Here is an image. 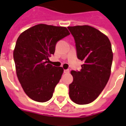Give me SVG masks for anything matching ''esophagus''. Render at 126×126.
<instances>
[{"label": "esophagus", "mask_w": 126, "mask_h": 126, "mask_svg": "<svg viewBox=\"0 0 126 126\" xmlns=\"http://www.w3.org/2000/svg\"><path fill=\"white\" fill-rule=\"evenodd\" d=\"M64 73H69V69H65V70H64Z\"/></svg>", "instance_id": "esophagus-1"}]
</instances>
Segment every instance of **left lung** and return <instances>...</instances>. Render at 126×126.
<instances>
[{
  "mask_svg": "<svg viewBox=\"0 0 126 126\" xmlns=\"http://www.w3.org/2000/svg\"><path fill=\"white\" fill-rule=\"evenodd\" d=\"M74 37L78 59L83 61L80 71H72L73 81L69 84V96L79 105L96 99L107 84L113 53L108 37L88 25L68 27Z\"/></svg>",
  "mask_w": 126,
  "mask_h": 126,
  "instance_id": "left-lung-1",
  "label": "left lung"
}]
</instances>
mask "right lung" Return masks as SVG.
Returning a JSON list of instances; mask_svg holds the SVG:
<instances>
[{
	"label": "right lung",
	"instance_id": "right-lung-1",
	"mask_svg": "<svg viewBox=\"0 0 126 126\" xmlns=\"http://www.w3.org/2000/svg\"><path fill=\"white\" fill-rule=\"evenodd\" d=\"M70 34L66 27L36 25L17 38L14 50L16 74L27 95L38 102L49 101L63 73L48 63L57 42Z\"/></svg>",
	"mask_w": 126,
	"mask_h": 126
}]
</instances>
